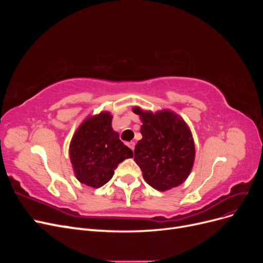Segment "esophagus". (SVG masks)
I'll list each match as a JSON object with an SVG mask.
<instances>
[{"label":"esophagus","instance_id":"esophagus-1","mask_svg":"<svg viewBox=\"0 0 263 263\" xmlns=\"http://www.w3.org/2000/svg\"><path fill=\"white\" fill-rule=\"evenodd\" d=\"M135 145H136V144H135V141H130V142H128V147L134 151V149H135Z\"/></svg>","mask_w":263,"mask_h":263}]
</instances>
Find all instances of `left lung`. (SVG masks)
Listing matches in <instances>:
<instances>
[{
  "instance_id": "1",
  "label": "left lung",
  "mask_w": 263,
  "mask_h": 263,
  "mask_svg": "<svg viewBox=\"0 0 263 263\" xmlns=\"http://www.w3.org/2000/svg\"><path fill=\"white\" fill-rule=\"evenodd\" d=\"M142 123V138L134 150V160L150 186L161 191L179 186L190 176L195 159V146L190 127L170 109L156 113L133 107Z\"/></svg>"
}]
</instances>
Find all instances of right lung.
<instances>
[{
	"label": "right lung",
	"instance_id": "add662e5",
	"mask_svg": "<svg viewBox=\"0 0 263 263\" xmlns=\"http://www.w3.org/2000/svg\"><path fill=\"white\" fill-rule=\"evenodd\" d=\"M109 112L86 117L70 141L69 155L74 176L81 183L94 189L112 179L114 170L133 151L119 139L112 128Z\"/></svg>",
	"mask_w": 263,
	"mask_h": 263
}]
</instances>
